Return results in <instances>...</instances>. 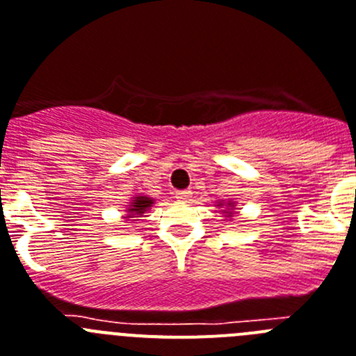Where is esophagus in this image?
Listing matches in <instances>:
<instances>
[{
	"instance_id": "34e87169",
	"label": "esophagus",
	"mask_w": 356,
	"mask_h": 356,
	"mask_svg": "<svg viewBox=\"0 0 356 356\" xmlns=\"http://www.w3.org/2000/svg\"><path fill=\"white\" fill-rule=\"evenodd\" d=\"M190 197H191V191H188V190L175 191V199H177V200H188Z\"/></svg>"
}]
</instances>
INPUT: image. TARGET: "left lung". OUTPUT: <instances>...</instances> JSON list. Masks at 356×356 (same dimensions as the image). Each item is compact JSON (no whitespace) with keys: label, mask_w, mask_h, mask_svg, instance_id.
Masks as SVG:
<instances>
[{"label":"left lung","mask_w":356,"mask_h":356,"mask_svg":"<svg viewBox=\"0 0 356 356\" xmlns=\"http://www.w3.org/2000/svg\"><path fill=\"white\" fill-rule=\"evenodd\" d=\"M218 206H224V202H220V204H218ZM225 208H227V209H231V208H233V204H231V202H227V204H225ZM225 213H227V216H231V215H233V213H231V211H225Z\"/></svg>","instance_id":"8db88e82"}]
</instances>
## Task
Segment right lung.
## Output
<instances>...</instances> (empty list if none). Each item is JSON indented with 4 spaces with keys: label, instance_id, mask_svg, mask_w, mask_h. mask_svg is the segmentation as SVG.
Instances as JSON below:
<instances>
[{
    "label": "right lung",
    "instance_id": "add662e5",
    "mask_svg": "<svg viewBox=\"0 0 356 356\" xmlns=\"http://www.w3.org/2000/svg\"><path fill=\"white\" fill-rule=\"evenodd\" d=\"M152 204H154V199H150V197H147V195L134 197V200L129 204V209H127V213H129V215H127L125 218L143 216V213L147 211V209H150V206H152Z\"/></svg>",
    "mask_w": 356,
    "mask_h": 356
}]
</instances>
